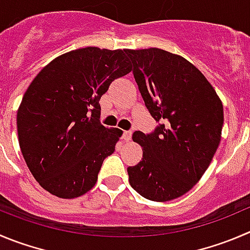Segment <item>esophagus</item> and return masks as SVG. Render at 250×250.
<instances>
[{
    "mask_svg": "<svg viewBox=\"0 0 250 250\" xmlns=\"http://www.w3.org/2000/svg\"><path fill=\"white\" fill-rule=\"evenodd\" d=\"M131 136H132L131 130H129V131H124L123 139L125 140V141H130V140H131Z\"/></svg>",
    "mask_w": 250,
    "mask_h": 250,
    "instance_id": "esophagus-1",
    "label": "esophagus"
}]
</instances>
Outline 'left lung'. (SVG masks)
I'll list each match as a JSON object with an SVG mask.
<instances>
[{"label": "left lung", "mask_w": 250, "mask_h": 250, "mask_svg": "<svg viewBox=\"0 0 250 250\" xmlns=\"http://www.w3.org/2000/svg\"><path fill=\"white\" fill-rule=\"evenodd\" d=\"M147 109L161 121L151 134L135 131L142 159L127 168L130 185L152 201L189 191L210 166L221 141L223 105L205 76L166 50H125Z\"/></svg>", "instance_id": "left-lung-1"}]
</instances>
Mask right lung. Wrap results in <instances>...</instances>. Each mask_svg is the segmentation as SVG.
Masks as SVG:
<instances>
[{"label": "right lung", "instance_id": "obj_1", "mask_svg": "<svg viewBox=\"0 0 250 250\" xmlns=\"http://www.w3.org/2000/svg\"><path fill=\"white\" fill-rule=\"evenodd\" d=\"M131 70L125 50L88 46L58 56L32 81L17 111V131L42 189L73 199L96 185L123 135L102 125L99 101L114 80Z\"/></svg>", "mask_w": 250, "mask_h": 250}]
</instances>
